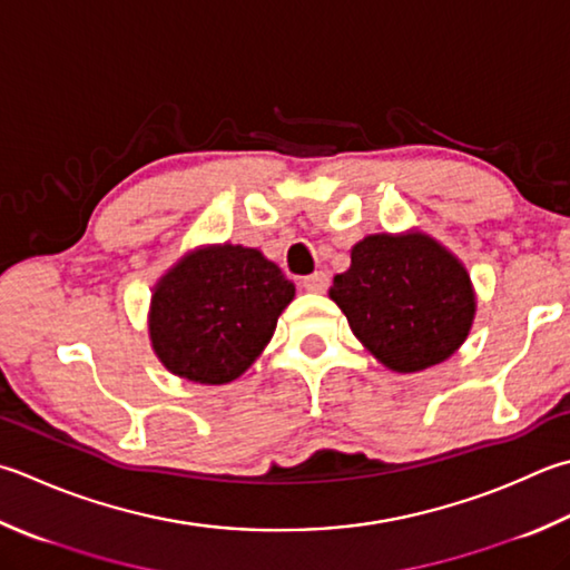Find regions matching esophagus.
<instances>
[{"label":"esophagus","instance_id":"34e87169","mask_svg":"<svg viewBox=\"0 0 570 570\" xmlns=\"http://www.w3.org/2000/svg\"><path fill=\"white\" fill-rule=\"evenodd\" d=\"M327 285H330L327 273H313V275L303 277V287L307 289V293H325Z\"/></svg>","mask_w":570,"mask_h":570}]
</instances>
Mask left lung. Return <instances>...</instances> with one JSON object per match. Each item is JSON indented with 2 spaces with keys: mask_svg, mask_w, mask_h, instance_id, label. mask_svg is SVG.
Segmentation results:
<instances>
[{
  "mask_svg": "<svg viewBox=\"0 0 570 570\" xmlns=\"http://www.w3.org/2000/svg\"><path fill=\"white\" fill-rule=\"evenodd\" d=\"M350 255L330 299L386 370L422 372L464 345L476 317V289L446 245L412 228L367 235Z\"/></svg>",
  "mask_w": 570,
  "mask_h": 570,
  "instance_id": "obj_1",
  "label": "left lung"
}]
</instances>
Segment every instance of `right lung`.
Returning <instances> with one entry per match:
<instances>
[{
	"mask_svg": "<svg viewBox=\"0 0 570 570\" xmlns=\"http://www.w3.org/2000/svg\"><path fill=\"white\" fill-rule=\"evenodd\" d=\"M293 297L295 285L257 248L198 245L154 285L148 340L176 377L228 384L261 357Z\"/></svg>",
	"mask_w": 570,
	"mask_h": 570,
	"instance_id": "add662e5",
	"label": "right lung"
}]
</instances>
